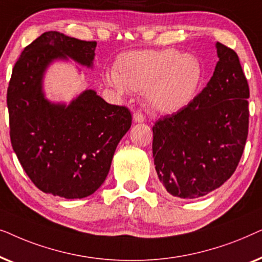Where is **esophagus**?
Segmentation results:
<instances>
[{
    "label": "esophagus",
    "mask_w": 262,
    "mask_h": 262,
    "mask_svg": "<svg viewBox=\"0 0 262 262\" xmlns=\"http://www.w3.org/2000/svg\"><path fill=\"white\" fill-rule=\"evenodd\" d=\"M144 120H145V118L141 112L134 113V121H135V123H143Z\"/></svg>",
    "instance_id": "1"
}]
</instances>
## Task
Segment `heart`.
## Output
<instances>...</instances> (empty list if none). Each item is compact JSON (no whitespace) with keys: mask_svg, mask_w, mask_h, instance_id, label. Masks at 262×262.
I'll return each instance as SVG.
<instances>
[{"mask_svg":"<svg viewBox=\"0 0 262 262\" xmlns=\"http://www.w3.org/2000/svg\"><path fill=\"white\" fill-rule=\"evenodd\" d=\"M204 78L198 57L177 49L138 50L121 55L105 80L118 91L142 92L154 112L173 114L195 98Z\"/></svg>","mask_w":262,"mask_h":262,"instance_id":"heart-1","label":"heart"}]
</instances>
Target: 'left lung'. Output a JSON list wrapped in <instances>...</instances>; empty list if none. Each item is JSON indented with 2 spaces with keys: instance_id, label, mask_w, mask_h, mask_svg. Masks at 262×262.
<instances>
[{
  "instance_id": "8db88e82",
  "label": "left lung",
  "mask_w": 262,
  "mask_h": 262,
  "mask_svg": "<svg viewBox=\"0 0 262 262\" xmlns=\"http://www.w3.org/2000/svg\"><path fill=\"white\" fill-rule=\"evenodd\" d=\"M220 60L206 87L184 110L152 127L154 164L168 193L194 199L234 174L248 136L249 87L234 50L216 42Z\"/></svg>"
}]
</instances>
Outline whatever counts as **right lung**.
I'll return each mask as SVG.
<instances>
[{
    "instance_id": "obj_1",
    "label": "right lung",
    "mask_w": 262,
    "mask_h": 262,
    "mask_svg": "<svg viewBox=\"0 0 262 262\" xmlns=\"http://www.w3.org/2000/svg\"><path fill=\"white\" fill-rule=\"evenodd\" d=\"M95 48L96 41L45 32L25 48L7 91L10 141L21 166L40 191L66 199L85 198L103 184L131 127L130 111L110 105L93 89L69 105L46 99L48 68L69 58L93 68Z\"/></svg>"
}]
</instances>
